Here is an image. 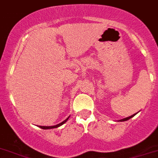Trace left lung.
<instances>
[{"label": "left lung", "instance_id": "1", "mask_svg": "<svg viewBox=\"0 0 158 158\" xmlns=\"http://www.w3.org/2000/svg\"><path fill=\"white\" fill-rule=\"evenodd\" d=\"M136 114H137V113H136ZM133 114V115L130 116V117H128V118H124V119H121V120H120V121H128V120H129L130 118H133V117H134V116H135V114Z\"/></svg>", "mask_w": 158, "mask_h": 158}]
</instances>
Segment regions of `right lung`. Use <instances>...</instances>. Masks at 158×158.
Instances as JSON below:
<instances>
[{"instance_id":"add662e5","label":"right lung","mask_w":158,"mask_h":158,"mask_svg":"<svg viewBox=\"0 0 158 158\" xmlns=\"http://www.w3.org/2000/svg\"><path fill=\"white\" fill-rule=\"evenodd\" d=\"M69 117H68V118H66V119L65 120V121H63V122L59 123V124H56V125H54V126H39V128H42V129H51V128H58V127H59V126H61V125H63V124H64V123H66V121H67V120L69 119Z\"/></svg>"}]
</instances>
